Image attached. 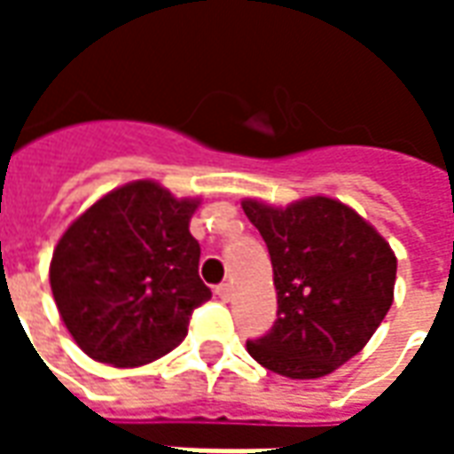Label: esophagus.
<instances>
[{
    "mask_svg": "<svg viewBox=\"0 0 454 454\" xmlns=\"http://www.w3.org/2000/svg\"><path fill=\"white\" fill-rule=\"evenodd\" d=\"M216 296L221 299V301H228L231 299V286L228 285H218L216 286Z\"/></svg>",
    "mask_w": 454,
    "mask_h": 454,
    "instance_id": "esophagus-1",
    "label": "esophagus"
}]
</instances>
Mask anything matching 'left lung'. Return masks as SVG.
<instances>
[{
    "label": "left lung",
    "mask_w": 454,
    "mask_h": 454,
    "mask_svg": "<svg viewBox=\"0 0 454 454\" xmlns=\"http://www.w3.org/2000/svg\"><path fill=\"white\" fill-rule=\"evenodd\" d=\"M243 211L272 260L275 325L247 352L292 380L331 374L367 345L389 311L396 257L350 207L328 197L272 208L247 199Z\"/></svg>",
    "instance_id": "left-lung-1"
}]
</instances>
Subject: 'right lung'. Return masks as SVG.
I'll return each mask as SVG.
<instances>
[{"label":"right lung","instance_id":"obj_1","mask_svg":"<svg viewBox=\"0 0 454 454\" xmlns=\"http://www.w3.org/2000/svg\"><path fill=\"white\" fill-rule=\"evenodd\" d=\"M199 201L140 179L114 189L60 238L51 289L74 342L92 360L138 367L187 335L211 299L189 218Z\"/></svg>","mask_w":454,"mask_h":454}]
</instances>
